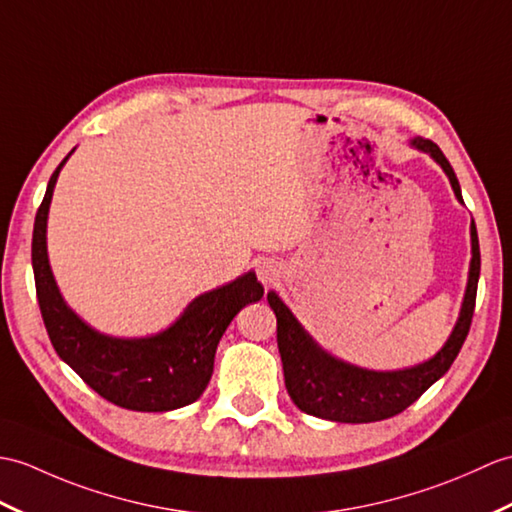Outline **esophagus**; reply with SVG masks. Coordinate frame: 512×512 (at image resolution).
<instances>
[{"mask_svg": "<svg viewBox=\"0 0 512 512\" xmlns=\"http://www.w3.org/2000/svg\"><path fill=\"white\" fill-rule=\"evenodd\" d=\"M255 272H257V279L264 283V285H270L275 283L277 277H279V268L272 259H259L255 261Z\"/></svg>", "mask_w": 512, "mask_h": 512, "instance_id": "obj_1", "label": "esophagus"}]
</instances>
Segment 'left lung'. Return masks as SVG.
Segmentation results:
<instances>
[{"instance_id":"1","label":"left lung","mask_w":512,"mask_h":512,"mask_svg":"<svg viewBox=\"0 0 512 512\" xmlns=\"http://www.w3.org/2000/svg\"><path fill=\"white\" fill-rule=\"evenodd\" d=\"M423 152H430L436 163L449 176L456 198L462 202L458 178L443 150L434 141L417 137L412 141ZM471 270L465 303H462L460 318L451 331L445 347L438 351L430 362L419 364L406 371L377 373L351 366L331 358L316 342L305 334L299 320L281 303L275 292H268V303L277 316V344L283 362L285 388L290 399L303 412L312 417L338 421V423H373L395 417L408 406H412L436 379H441L449 366L454 364L462 344L467 340L471 318L475 310V294H478L480 279V244L478 231L471 222Z\"/></svg>"}]
</instances>
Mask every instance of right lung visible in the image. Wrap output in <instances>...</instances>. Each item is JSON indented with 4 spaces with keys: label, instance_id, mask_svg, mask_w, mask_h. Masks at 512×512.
Instances as JSON below:
<instances>
[{
    "label": "right lung",
    "instance_id": "1",
    "mask_svg": "<svg viewBox=\"0 0 512 512\" xmlns=\"http://www.w3.org/2000/svg\"><path fill=\"white\" fill-rule=\"evenodd\" d=\"M47 183L34 218L32 268L41 316L52 347L82 382L115 406L137 412H168L194 403L213 373L218 342L244 305L259 301L264 288L255 272L198 296L163 334L141 340L102 336L69 310L47 264V209L58 172Z\"/></svg>",
    "mask_w": 512,
    "mask_h": 512
}]
</instances>
